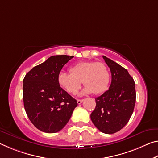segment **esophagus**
<instances>
[{
	"label": "esophagus",
	"mask_w": 158,
	"mask_h": 158,
	"mask_svg": "<svg viewBox=\"0 0 158 158\" xmlns=\"http://www.w3.org/2000/svg\"><path fill=\"white\" fill-rule=\"evenodd\" d=\"M83 101H84V100H79V99L77 100V103H78V105H80V104H81Z\"/></svg>",
	"instance_id": "esophagus-1"
}]
</instances>
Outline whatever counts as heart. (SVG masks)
I'll return each instance as SVG.
<instances>
[{"instance_id": "1", "label": "heart", "mask_w": 158, "mask_h": 158, "mask_svg": "<svg viewBox=\"0 0 158 158\" xmlns=\"http://www.w3.org/2000/svg\"><path fill=\"white\" fill-rule=\"evenodd\" d=\"M110 74L105 64L95 61H84L70 68V73H60L58 81L61 86L70 93H75L81 81L85 86L81 94L93 93L100 94L107 89Z\"/></svg>"}]
</instances>
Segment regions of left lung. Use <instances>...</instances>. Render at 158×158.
Here are the masks:
<instances>
[{
    "label": "left lung",
    "instance_id": "8db88e82",
    "mask_svg": "<svg viewBox=\"0 0 158 158\" xmlns=\"http://www.w3.org/2000/svg\"><path fill=\"white\" fill-rule=\"evenodd\" d=\"M102 58L110 68L111 83L109 90L95 98L96 106L90 118L100 132L114 134L127 123L133 113L135 84L126 69L105 56Z\"/></svg>",
    "mask_w": 158,
    "mask_h": 158
}]
</instances>
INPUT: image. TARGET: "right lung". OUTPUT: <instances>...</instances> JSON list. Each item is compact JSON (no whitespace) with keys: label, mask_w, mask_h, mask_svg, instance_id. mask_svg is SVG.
Instances as JSON below:
<instances>
[{"label":"right lung","mask_w":158,"mask_h":158,"mask_svg":"<svg viewBox=\"0 0 158 158\" xmlns=\"http://www.w3.org/2000/svg\"><path fill=\"white\" fill-rule=\"evenodd\" d=\"M73 56H52L34 67L23 80L25 111L34 126L42 132L55 133L65 126L77 106L75 99L60 86L58 77Z\"/></svg>","instance_id":"1"}]
</instances>
